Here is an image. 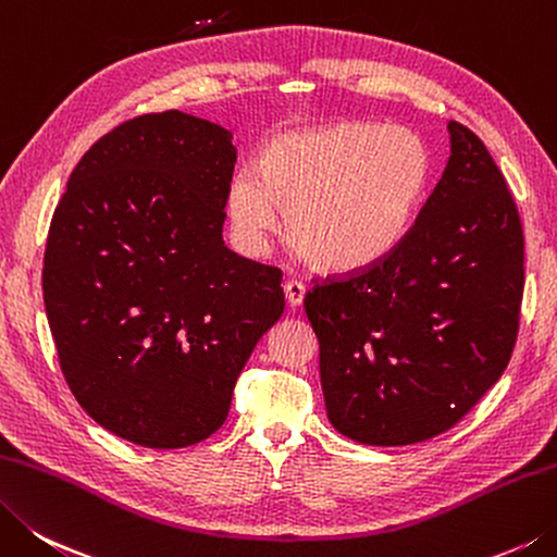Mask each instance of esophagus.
I'll return each instance as SVG.
<instances>
[{
	"instance_id": "34e87169",
	"label": "esophagus",
	"mask_w": 557,
	"mask_h": 557,
	"mask_svg": "<svg viewBox=\"0 0 557 557\" xmlns=\"http://www.w3.org/2000/svg\"><path fill=\"white\" fill-rule=\"evenodd\" d=\"M283 296H286V302L290 308H300L302 298H306V286H302L300 281H288L286 286H283Z\"/></svg>"
}]
</instances>
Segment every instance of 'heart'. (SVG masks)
Wrapping results in <instances>:
<instances>
[{"mask_svg": "<svg viewBox=\"0 0 557 557\" xmlns=\"http://www.w3.org/2000/svg\"><path fill=\"white\" fill-rule=\"evenodd\" d=\"M432 157L414 131L369 121L278 135L230 182V220L251 249L288 211L293 245L332 274L369 269L400 247L424 201Z\"/></svg>", "mask_w": 557, "mask_h": 557, "instance_id": "1", "label": "heart"}]
</instances>
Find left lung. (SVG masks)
Segmentation results:
<instances>
[{"label":"left lung","instance_id":"obj_1","mask_svg":"<svg viewBox=\"0 0 557 557\" xmlns=\"http://www.w3.org/2000/svg\"><path fill=\"white\" fill-rule=\"evenodd\" d=\"M446 131V170L400 247L306 298L330 422L366 446L446 432L499 381L517 342V206L478 135L456 121Z\"/></svg>","mask_w":557,"mask_h":557}]
</instances>
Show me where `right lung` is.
I'll return each mask as SVG.
<instances>
[{"label":"right lung","mask_w":557,"mask_h":557,"mask_svg":"<svg viewBox=\"0 0 557 557\" xmlns=\"http://www.w3.org/2000/svg\"><path fill=\"white\" fill-rule=\"evenodd\" d=\"M233 133L184 111L121 123L84 152L52 215L44 302L84 412L145 448L218 432L281 271L223 243Z\"/></svg>","instance_id":"right-lung-1"}]
</instances>
